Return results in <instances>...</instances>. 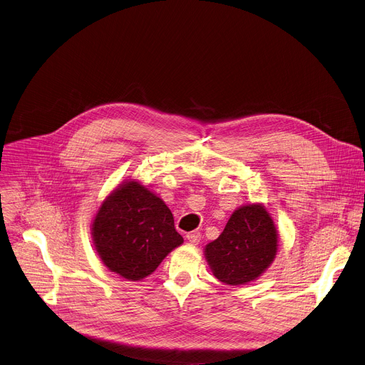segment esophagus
I'll return each instance as SVG.
<instances>
[{
  "instance_id": "34e87169",
  "label": "esophagus",
  "mask_w": 365,
  "mask_h": 365,
  "mask_svg": "<svg viewBox=\"0 0 365 365\" xmlns=\"http://www.w3.org/2000/svg\"><path fill=\"white\" fill-rule=\"evenodd\" d=\"M186 239H187L189 243L197 245L201 242V233H200V231H190V233L186 235Z\"/></svg>"
}]
</instances>
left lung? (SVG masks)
<instances>
[{
	"mask_svg": "<svg viewBox=\"0 0 365 365\" xmlns=\"http://www.w3.org/2000/svg\"><path fill=\"white\" fill-rule=\"evenodd\" d=\"M278 250L274 221L263 205L249 204L231 214L220 237L205 246V257L217 279L243 285L268 269Z\"/></svg>",
	"mask_w": 365,
	"mask_h": 365,
	"instance_id": "8db88e82",
	"label": "left lung"
}]
</instances>
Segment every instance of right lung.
Segmentation results:
<instances>
[{
  "label": "right lung",
  "instance_id": "obj_1",
  "mask_svg": "<svg viewBox=\"0 0 365 365\" xmlns=\"http://www.w3.org/2000/svg\"><path fill=\"white\" fill-rule=\"evenodd\" d=\"M91 235L102 262L129 281L153 274L183 243L168 205L134 180L122 183L103 201Z\"/></svg>",
  "mask_w": 365,
  "mask_h": 365
}]
</instances>
